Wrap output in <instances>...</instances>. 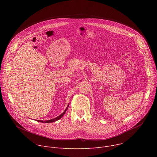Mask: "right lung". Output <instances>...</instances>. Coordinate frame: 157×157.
Instances as JSON below:
<instances>
[{
	"instance_id": "right-lung-1",
	"label": "right lung",
	"mask_w": 157,
	"mask_h": 157,
	"mask_svg": "<svg viewBox=\"0 0 157 157\" xmlns=\"http://www.w3.org/2000/svg\"><path fill=\"white\" fill-rule=\"evenodd\" d=\"M68 106H69V105H68V106H67V107H66V110L63 112V113L61 114V115H59V116H58L57 117H56V118H55V119H51V120H48V121H37L38 122H43V123H50V122H55V121H58V120H59V119H60L63 116H64V114H65V113H66V111L67 110V109H68Z\"/></svg>"
}]
</instances>
